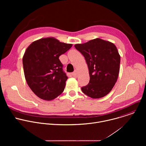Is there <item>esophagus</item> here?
Masks as SVG:
<instances>
[{
    "label": "esophagus",
    "mask_w": 146,
    "mask_h": 146,
    "mask_svg": "<svg viewBox=\"0 0 146 146\" xmlns=\"http://www.w3.org/2000/svg\"><path fill=\"white\" fill-rule=\"evenodd\" d=\"M72 75L73 77H75V78H77L78 77V74H77V71L75 70L74 72H73V73H72Z\"/></svg>",
    "instance_id": "obj_1"
}]
</instances>
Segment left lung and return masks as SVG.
I'll list each match as a JSON object with an SVG mask.
<instances>
[{
  "instance_id": "left-lung-1",
  "label": "left lung",
  "mask_w": 146,
  "mask_h": 146,
  "mask_svg": "<svg viewBox=\"0 0 146 146\" xmlns=\"http://www.w3.org/2000/svg\"><path fill=\"white\" fill-rule=\"evenodd\" d=\"M74 47L84 56L89 69L90 81L81 87L82 92L94 99L106 96L114 86L119 74L120 56L117 47L98 38Z\"/></svg>"
}]
</instances>
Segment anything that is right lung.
Here are the masks:
<instances>
[{"mask_svg":"<svg viewBox=\"0 0 146 146\" xmlns=\"http://www.w3.org/2000/svg\"><path fill=\"white\" fill-rule=\"evenodd\" d=\"M72 47L55 38H43L33 42L23 59L28 85L40 98L52 100L64 91L68 76L59 57Z\"/></svg>","mask_w":146,"mask_h":146,"instance_id":"right-lung-1","label":"right lung"}]
</instances>
